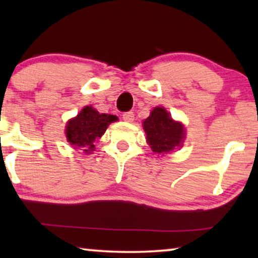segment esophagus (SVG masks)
<instances>
[{"mask_svg":"<svg viewBox=\"0 0 258 258\" xmlns=\"http://www.w3.org/2000/svg\"><path fill=\"white\" fill-rule=\"evenodd\" d=\"M122 118L124 119L125 122H133L134 121V112L133 111H126L122 115Z\"/></svg>","mask_w":258,"mask_h":258,"instance_id":"esophagus-1","label":"esophagus"}]
</instances>
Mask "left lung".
<instances>
[{
    "mask_svg": "<svg viewBox=\"0 0 258 258\" xmlns=\"http://www.w3.org/2000/svg\"><path fill=\"white\" fill-rule=\"evenodd\" d=\"M147 142L155 154L162 155L182 146L184 140V128L181 123L172 121L164 108H155L149 117L143 122Z\"/></svg>",
    "mask_w": 258,
    "mask_h": 258,
    "instance_id": "1",
    "label": "left lung"
}]
</instances>
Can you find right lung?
I'll use <instances>...</instances> for the list:
<instances>
[{"label": "right lung", "instance_id": "1", "mask_svg": "<svg viewBox=\"0 0 258 258\" xmlns=\"http://www.w3.org/2000/svg\"><path fill=\"white\" fill-rule=\"evenodd\" d=\"M117 119L114 115L100 114L91 107H84L75 118L67 124L68 142L75 148H83L86 154L94 151V142L103 135L108 125Z\"/></svg>", "mask_w": 258, "mask_h": 258}]
</instances>
